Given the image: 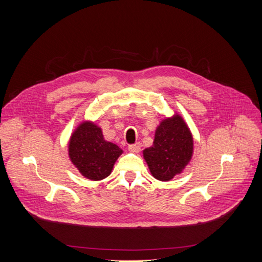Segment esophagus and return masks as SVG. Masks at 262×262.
Instances as JSON below:
<instances>
[{"label": "esophagus", "instance_id": "1", "mask_svg": "<svg viewBox=\"0 0 262 262\" xmlns=\"http://www.w3.org/2000/svg\"><path fill=\"white\" fill-rule=\"evenodd\" d=\"M140 149H141L140 143H136V144L129 145V150H130V152H132V153H139Z\"/></svg>", "mask_w": 262, "mask_h": 262}]
</instances>
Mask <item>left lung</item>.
Wrapping results in <instances>:
<instances>
[{
  "instance_id": "obj_1",
  "label": "left lung",
  "mask_w": 262,
  "mask_h": 262,
  "mask_svg": "<svg viewBox=\"0 0 262 262\" xmlns=\"http://www.w3.org/2000/svg\"><path fill=\"white\" fill-rule=\"evenodd\" d=\"M192 150L191 133L182 118L175 115L160 123L153 145L145 148L143 155L154 178L168 181L186 167Z\"/></svg>"
}]
</instances>
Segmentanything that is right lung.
Returning a JSON list of instances; mask_svg holds the SVG:
<instances>
[{"mask_svg": "<svg viewBox=\"0 0 262 262\" xmlns=\"http://www.w3.org/2000/svg\"><path fill=\"white\" fill-rule=\"evenodd\" d=\"M122 149L102 137L100 128L83 122L72 134L69 155L82 175L91 180H101L110 175Z\"/></svg>", "mask_w": 262, "mask_h": 262, "instance_id": "obj_1", "label": "right lung"}]
</instances>
